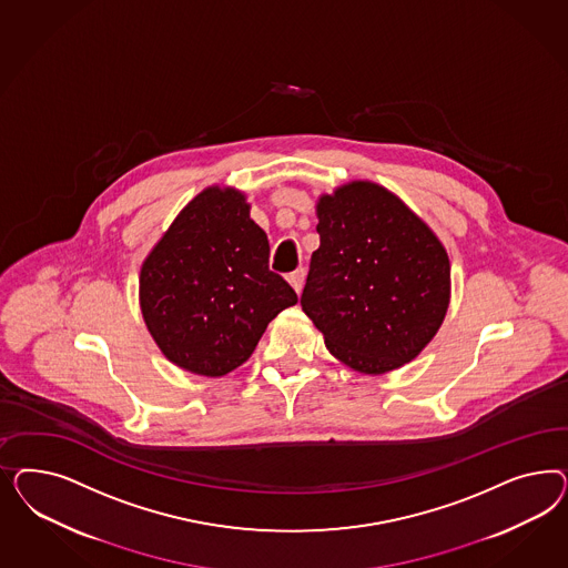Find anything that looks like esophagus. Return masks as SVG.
<instances>
[{"instance_id":"34e87169","label":"esophagus","mask_w":568,"mask_h":568,"mask_svg":"<svg viewBox=\"0 0 568 568\" xmlns=\"http://www.w3.org/2000/svg\"><path fill=\"white\" fill-rule=\"evenodd\" d=\"M304 268H297V271H293V273H290L287 275V281H290V285H292L293 290L295 292L300 293L302 292V285H304Z\"/></svg>"}]
</instances>
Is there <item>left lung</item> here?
Wrapping results in <instances>:
<instances>
[{
	"label": "left lung",
	"mask_w": 568,
	"mask_h": 568,
	"mask_svg": "<svg viewBox=\"0 0 568 568\" xmlns=\"http://www.w3.org/2000/svg\"><path fill=\"white\" fill-rule=\"evenodd\" d=\"M321 247L302 310L349 368L383 375L435 337L449 304L446 247L392 191L354 181L316 206Z\"/></svg>",
	"instance_id": "obj_1"
}]
</instances>
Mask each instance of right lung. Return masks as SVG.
I'll list each match as a JSON object with an SVG mask.
<instances>
[{
    "mask_svg": "<svg viewBox=\"0 0 568 568\" xmlns=\"http://www.w3.org/2000/svg\"><path fill=\"white\" fill-rule=\"evenodd\" d=\"M268 254L241 191L214 185L195 195L139 275L141 314L162 354L204 377L247 361L268 323L297 302Z\"/></svg>",
    "mask_w": 568,
    "mask_h": 568,
    "instance_id": "right-lung-1",
    "label": "right lung"
}]
</instances>
